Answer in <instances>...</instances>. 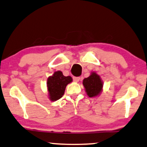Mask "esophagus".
<instances>
[{
    "label": "esophagus",
    "mask_w": 147,
    "mask_h": 147,
    "mask_svg": "<svg viewBox=\"0 0 147 147\" xmlns=\"http://www.w3.org/2000/svg\"><path fill=\"white\" fill-rule=\"evenodd\" d=\"M73 81L75 82H79V80H80V77H73Z\"/></svg>",
    "instance_id": "34e87169"
}]
</instances>
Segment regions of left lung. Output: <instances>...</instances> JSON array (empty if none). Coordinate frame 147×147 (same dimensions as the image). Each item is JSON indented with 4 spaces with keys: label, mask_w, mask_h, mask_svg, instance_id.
<instances>
[{
    "label": "left lung",
    "mask_w": 147,
    "mask_h": 147,
    "mask_svg": "<svg viewBox=\"0 0 147 147\" xmlns=\"http://www.w3.org/2000/svg\"><path fill=\"white\" fill-rule=\"evenodd\" d=\"M83 84L87 95L90 97L97 96L102 91L103 82L95 72H92L89 77L84 79Z\"/></svg>",
    "instance_id": "left-lung-1"
}]
</instances>
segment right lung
I'll return each instance as SVG.
<instances>
[{"label":"right lung","instance_id":"right-lung-1","mask_svg":"<svg viewBox=\"0 0 147 147\" xmlns=\"http://www.w3.org/2000/svg\"><path fill=\"white\" fill-rule=\"evenodd\" d=\"M72 81L71 77H65L61 71H56L53 75L48 77L47 87L50 100L56 101L61 98L65 91L66 85Z\"/></svg>","mask_w":147,"mask_h":147}]
</instances>
